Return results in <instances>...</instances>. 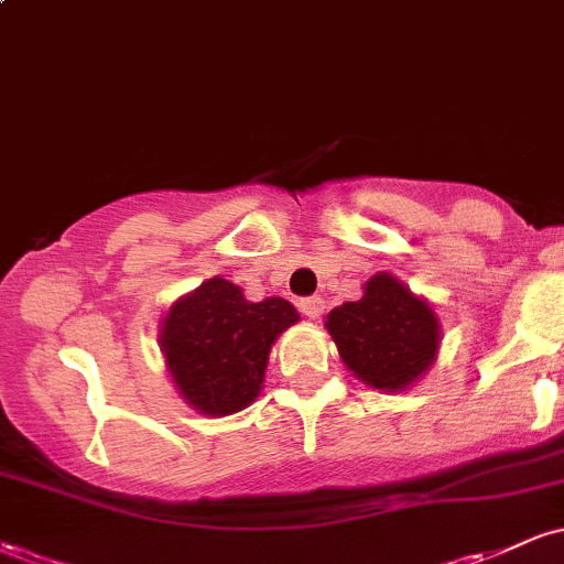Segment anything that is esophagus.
<instances>
[{
    "instance_id": "34e87169",
    "label": "esophagus",
    "mask_w": 564,
    "mask_h": 564,
    "mask_svg": "<svg viewBox=\"0 0 564 564\" xmlns=\"http://www.w3.org/2000/svg\"><path fill=\"white\" fill-rule=\"evenodd\" d=\"M300 310L307 318H318L323 310H326V302L321 296H304V300H300Z\"/></svg>"
}]
</instances>
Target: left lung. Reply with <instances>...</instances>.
<instances>
[{
	"label": "left lung",
	"instance_id": "1",
	"mask_svg": "<svg viewBox=\"0 0 564 564\" xmlns=\"http://www.w3.org/2000/svg\"><path fill=\"white\" fill-rule=\"evenodd\" d=\"M326 328L345 366L373 390L405 392L437 358L435 310L390 273L368 278L364 296L334 307Z\"/></svg>",
	"mask_w": 564,
	"mask_h": 564
}]
</instances>
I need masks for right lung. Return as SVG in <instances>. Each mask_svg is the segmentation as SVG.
<instances>
[{"label": "right lung", "mask_w": 564, "mask_h": 564, "mask_svg": "<svg viewBox=\"0 0 564 564\" xmlns=\"http://www.w3.org/2000/svg\"><path fill=\"white\" fill-rule=\"evenodd\" d=\"M296 321L291 302H249L241 286L219 275L180 296L159 334L180 398L204 416L243 411L262 392L270 347Z\"/></svg>", "instance_id": "1"}]
</instances>
